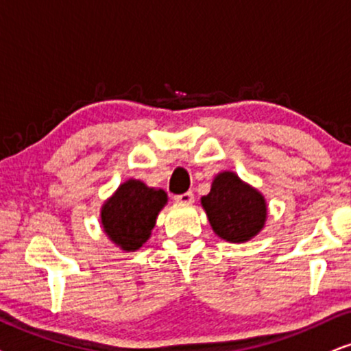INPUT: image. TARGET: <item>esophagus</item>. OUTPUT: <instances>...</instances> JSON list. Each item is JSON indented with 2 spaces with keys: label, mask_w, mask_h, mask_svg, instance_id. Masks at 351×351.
I'll use <instances>...</instances> for the list:
<instances>
[{
  "label": "esophagus",
  "mask_w": 351,
  "mask_h": 351,
  "mask_svg": "<svg viewBox=\"0 0 351 351\" xmlns=\"http://www.w3.org/2000/svg\"><path fill=\"white\" fill-rule=\"evenodd\" d=\"M175 201L181 202V204H191V202H194V194L191 193V191H188V193H184V194H176Z\"/></svg>",
  "instance_id": "34e87169"
}]
</instances>
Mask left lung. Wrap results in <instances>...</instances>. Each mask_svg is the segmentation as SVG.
<instances>
[{
	"instance_id": "1",
	"label": "left lung",
	"mask_w": 351,
	"mask_h": 351,
	"mask_svg": "<svg viewBox=\"0 0 351 351\" xmlns=\"http://www.w3.org/2000/svg\"><path fill=\"white\" fill-rule=\"evenodd\" d=\"M201 202L214 232L230 243L256 237L267 217L264 197L232 171L220 173Z\"/></svg>"
}]
</instances>
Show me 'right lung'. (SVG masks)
I'll return each mask as SVG.
<instances>
[{"instance_id":"right-lung-1","label":"right lung","mask_w":351,"mask_h":351,"mask_svg":"<svg viewBox=\"0 0 351 351\" xmlns=\"http://www.w3.org/2000/svg\"><path fill=\"white\" fill-rule=\"evenodd\" d=\"M165 204V191L130 180L101 207V225L110 239L124 251H136L149 239L155 219Z\"/></svg>"}]
</instances>
